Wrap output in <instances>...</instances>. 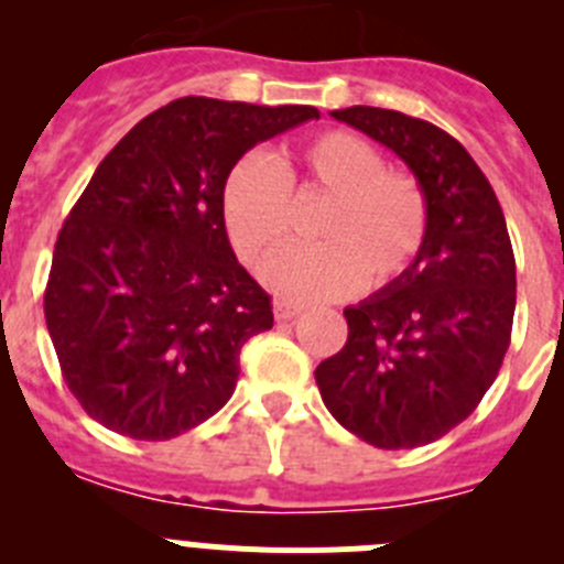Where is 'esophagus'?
<instances>
[{
  "label": "esophagus",
  "mask_w": 564,
  "mask_h": 564,
  "mask_svg": "<svg viewBox=\"0 0 564 564\" xmlns=\"http://www.w3.org/2000/svg\"><path fill=\"white\" fill-rule=\"evenodd\" d=\"M302 311H305V307L296 305V302H285V299L273 305V313H276L279 322H291V318H296Z\"/></svg>",
  "instance_id": "esophagus-1"
}]
</instances>
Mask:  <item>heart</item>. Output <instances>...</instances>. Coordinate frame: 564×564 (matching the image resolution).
<instances>
[{
    "label": "heart",
    "mask_w": 564,
    "mask_h": 564,
    "mask_svg": "<svg viewBox=\"0 0 564 564\" xmlns=\"http://www.w3.org/2000/svg\"><path fill=\"white\" fill-rule=\"evenodd\" d=\"M325 194L313 220L316 246L282 253L265 271L288 299L322 302L364 285H392L423 248L430 206L410 172L387 169L370 141L330 129L296 149L293 161L248 154L228 172L220 217L237 257L262 268L291 234V197Z\"/></svg>",
    "instance_id": "obj_1"
}]
</instances>
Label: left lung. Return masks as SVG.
<instances>
[{
  "label": "left lung",
  "mask_w": 564,
  "mask_h": 564,
  "mask_svg": "<svg viewBox=\"0 0 564 564\" xmlns=\"http://www.w3.org/2000/svg\"><path fill=\"white\" fill-rule=\"evenodd\" d=\"M401 158L430 228L412 265L344 311L347 344L316 367L330 415L378 449L437 441L477 410L511 341L517 265L497 194L435 123L378 107L330 112Z\"/></svg>",
  "instance_id": "left-lung-1"
}]
</instances>
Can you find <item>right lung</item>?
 Here are the masks:
<instances>
[{"label":"right lung","instance_id":"right-lung-1","mask_svg":"<svg viewBox=\"0 0 564 564\" xmlns=\"http://www.w3.org/2000/svg\"><path fill=\"white\" fill-rule=\"evenodd\" d=\"M313 118L299 104L177 98L98 163L44 291L62 376L93 421L169 441L226 406L239 350L273 311L234 257L223 183L248 149Z\"/></svg>","mask_w":564,"mask_h":564}]
</instances>
